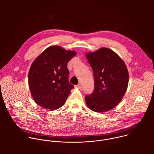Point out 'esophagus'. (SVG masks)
I'll use <instances>...</instances> for the list:
<instances>
[{
    "instance_id": "1",
    "label": "esophagus",
    "mask_w": 154,
    "mask_h": 154,
    "mask_svg": "<svg viewBox=\"0 0 154 154\" xmlns=\"http://www.w3.org/2000/svg\"><path fill=\"white\" fill-rule=\"evenodd\" d=\"M75 88H78L79 90H81L82 89V86L80 85H77L76 86H75Z\"/></svg>"
}]
</instances>
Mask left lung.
Returning a JSON list of instances; mask_svg holds the SVG:
<instances>
[{
	"mask_svg": "<svg viewBox=\"0 0 154 154\" xmlns=\"http://www.w3.org/2000/svg\"><path fill=\"white\" fill-rule=\"evenodd\" d=\"M86 57L94 77V91L85 96L86 103L94 112H108L121 101L127 89L126 65L119 55L106 48L88 52Z\"/></svg>",
	"mask_w": 154,
	"mask_h": 154,
	"instance_id": "8db88e82",
	"label": "left lung"
}]
</instances>
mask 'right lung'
<instances>
[{
  "instance_id": "obj_1",
  "label": "right lung",
  "mask_w": 154,
  "mask_h": 154,
  "mask_svg": "<svg viewBox=\"0 0 154 154\" xmlns=\"http://www.w3.org/2000/svg\"><path fill=\"white\" fill-rule=\"evenodd\" d=\"M76 52L52 46L33 62L29 72V86L35 102L44 108L55 109L64 105L74 85L68 81L69 61Z\"/></svg>"
}]
</instances>
